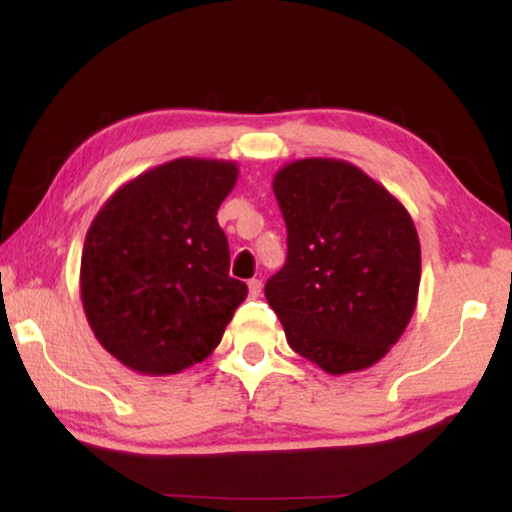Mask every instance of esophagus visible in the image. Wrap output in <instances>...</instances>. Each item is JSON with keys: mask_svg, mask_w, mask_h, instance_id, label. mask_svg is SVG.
<instances>
[{"mask_svg": "<svg viewBox=\"0 0 512 512\" xmlns=\"http://www.w3.org/2000/svg\"><path fill=\"white\" fill-rule=\"evenodd\" d=\"M248 293H250V298H259V293H262V282L250 280L248 282Z\"/></svg>", "mask_w": 512, "mask_h": 512, "instance_id": "esophagus-1", "label": "esophagus"}]
</instances>
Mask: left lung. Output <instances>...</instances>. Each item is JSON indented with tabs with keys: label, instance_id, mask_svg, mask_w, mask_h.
<instances>
[{
	"label": "left lung",
	"instance_id": "left-lung-1",
	"mask_svg": "<svg viewBox=\"0 0 512 512\" xmlns=\"http://www.w3.org/2000/svg\"><path fill=\"white\" fill-rule=\"evenodd\" d=\"M289 257L266 282L287 343L327 375L375 366L418 305L420 239L406 207L339 158H302L273 176Z\"/></svg>",
	"mask_w": 512,
	"mask_h": 512
}]
</instances>
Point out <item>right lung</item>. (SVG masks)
<instances>
[{
  "mask_svg": "<svg viewBox=\"0 0 512 512\" xmlns=\"http://www.w3.org/2000/svg\"><path fill=\"white\" fill-rule=\"evenodd\" d=\"M232 160L176 158L121 185L90 223L81 302L101 348L140 375H176L221 343L248 287L216 221Z\"/></svg>",
  "mask_w": 512,
  "mask_h": 512,
  "instance_id": "obj_1",
  "label": "right lung"
}]
</instances>
